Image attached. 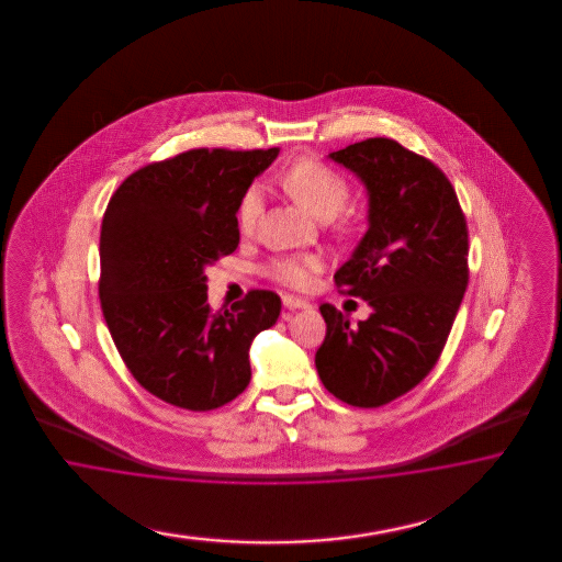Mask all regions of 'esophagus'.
<instances>
[{
	"label": "esophagus",
	"mask_w": 562,
	"mask_h": 562,
	"mask_svg": "<svg viewBox=\"0 0 562 562\" xmlns=\"http://www.w3.org/2000/svg\"><path fill=\"white\" fill-rule=\"evenodd\" d=\"M282 301H284V306L290 308V311H296V308H311V303H306V301L299 299V296H290V294H286Z\"/></svg>",
	"instance_id": "obj_1"
}]
</instances>
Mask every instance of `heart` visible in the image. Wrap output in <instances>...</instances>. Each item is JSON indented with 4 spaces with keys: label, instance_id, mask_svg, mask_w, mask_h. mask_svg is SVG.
<instances>
[{
    "label": "heart",
    "instance_id": "heart-1",
    "mask_svg": "<svg viewBox=\"0 0 562 562\" xmlns=\"http://www.w3.org/2000/svg\"><path fill=\"white\" fill-rule=\"evenodd\" d=\"M280 186L290 198L317 221H331L340 214L341 207L348 202L350 188L348 181L324 162L315 158H299L289 169L280 175ZM261 214V195L259 189H247L237 210L240 233H251L256 228L257 218ZM319 270V259L315 256H294L276 259L272 273L284 284L294 289H305L313 273Z\"/></svg>",
    "mask_w": 562,
    "mask_h": 562
}]
</instances>
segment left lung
Listing matches in <instances>:
<instances>
[{
  "label": "left lung",
  "mask_w": 562,
  "mask_h": 562,
  "mask_svg": "<svg viewBox=\"0 0 562 562\" xmlns=\"http://www.w3.org/2000/svg\"><path fill=\"white\" fill-rule=\"evenodd\" d=\"M329 158L369 195V231L334 280L373 311L350 325L336 306H319L327 331L315 367L341 402L379 408L441 357L468 289V226L445 172L395 139L369 137Z\"/></svg>",
  "instance_id": "8db88e82"
}]
</instances>
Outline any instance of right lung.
<instances>
[{
    "mask_svg": "<svg viewBox=\"0 0 562 562\" xmlns=\"http://www.w3.org/2000/svg\"><path fill=\"white\" fill-rule=\"evenodd\" d=\"M278 153L177 154L132 172L102 216L104 322L137 383L177 408L207 412L245 392L251 341L278 322L272 290L214 313L204 272L237 249L238 204Z\"/></svg>",
    "mask_w": 562,
    "mask_h": 562,
    "instance_id": "obj_1",
    "label": "right lung"
}]
</instances>
